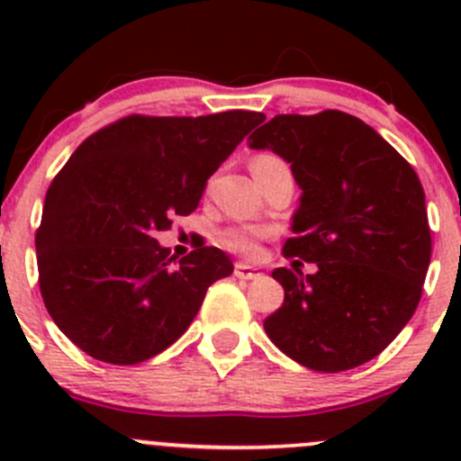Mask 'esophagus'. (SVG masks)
Instances as JSON below:
<instances>
[{
    "label": "esophagus",
    "instance_id": "1",
    "mask_svg": "<svg viewBox=\"0 0 461 461\" xmlns=\"http://www.w3.org/2000/svg\"><path fill=\"white\" fill-rule=\"evenodd\" d=\"M234 276L240 278V281H252V278L260 276V272H258V269L249 267V265H245V263H236Z\"/></svg>",
    "mask_w": 461,
    "mask_h": 461
}]
</instances>
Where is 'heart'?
Here are the masks:
<instances>
[{
  "mask_svg": "<svg viewBox=\"0 0 461 461\" xmlns=\"http://www.w3.org/2000/svg\"><path fill=\"white\" fill-rule=\"evenodd\" d=\"M269 162H278V158L258 156L257 160H254V165H269ZM260 234H263V231L254 230V227H230V230L222 231L221 240L230 252L240 254V257H254L258 248Z\"/></svg>",
  "mask_w": 461,
  "mask_h": 461,
  "instance_id": "b5f03b06",
  "label": "heart"
}]
</instances>
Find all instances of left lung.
<instances>
[{"label":"left lung","mask_w":461,"mask_h":461,"mask_svg":"<svg viewBox=\"0 0 461 461\" xmlns=\"http://www.w3.org/2000/svg\"><path fill=\"white\" fill-rule=\"evenodd\" d=\"M290 162L301 204L276 267L285 301L265 319L274 346L319 373L375 359L415 314L430 263L426 196L415 169L364 120L343 111L276 115L248 138Z\"/></svg>","instance_id":"left-lung-1"}]
</instances>
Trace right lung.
Listing matches in <instances>:
<instances>
[{
    "instance_id": "add662e5",
    "label": "right lung",
    "mask_w": 461,
    "mask_h": 461,
    "mask_svg": "<svg viewBox=\"0 0 461 461\" xmlns=\"http://www.w3.org/2000/svg\"><path fill=\"white\" fill-rule=\"evenodd\" d=\"M257 111L127 115L88 136L46 192L35 234L50 319L97 361L133 366L192 325L207 287L234 272L218 248L176 260L153 236L189 216Z\"/></svg>"
}]
</instances>
